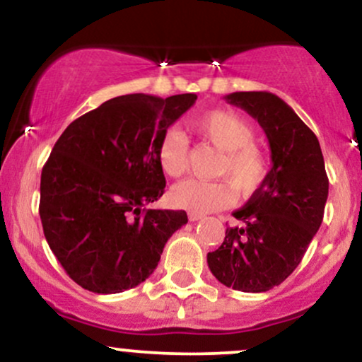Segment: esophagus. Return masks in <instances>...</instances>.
Returning <instances> with one entry per match:
<instances>
[{
	"label": "esophagus",
	"mask_w": 362,
	"mask_h": 362,
	"mask_svg": "<svg viewBox=\"0 0 362 362\" xmlns=\"http://www.w3.org/2000/svg\"><path fill=\"white\" fill-rule=\"evenodd\" d=\"M189 219H190V221H199V219H202V214L189 213Z\"/></svg>",
	"instance_id": "obj_1"
}]
</instances>
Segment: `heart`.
Masks as SVG:
<instances>
[{"instance_id":"b5f03b06","label":"heart","mask_w":362,"mask_h":362,"mask_svg":"<svg viewBox=\"0 0 362 362\" xmlns=\"http://www.w3.org/2000/svg\"><path fill=\"white\" fill-rule=\"evenodd\" d=\"M189 126L201 139L223 151L218 175L224 180H184L172 189V202L180 209L204 214L224 209L242 194H253L265 184L271 170L269 156L253 144L255 131L230 110H209L195 115ZM156 158L168 177H182L189 168V143L177 129H168L156 144Z\"/></svg>"}]
</instances>
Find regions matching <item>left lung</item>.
<instances>
[{"label":"left lung","mask_w":362,"mask_h":362,"mask_svg":"<svg viewBox=\"0 0 362 362\" xmlns=\"http://www.w3.org/2000/svg\"><path fill=\"white\" fill-rule=\"evenodd\" d=\"M226 102L257 119L271 146L267 180L233 216L207 265L221 284L243 293L279 286L300 265L317 235L328 197V177L315 132L269 91H235Z\"/></svg>","instance_id":"8db88e82"}]
</instances>
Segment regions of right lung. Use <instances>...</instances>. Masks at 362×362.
I'll list each match as a JSON object with an SVG mask.
<instances>
[{
    "label": "right lung",
    "instance_id": "add662e5",
    "mask_svg": "<svg viewBox=\"0 0 362 362\" xmlns=\"http://www.w3.org/2000/svg\"><path fill=\"white\" fill-rule=\"evenodd\" d=\"M197 100L132 93L73 120L40 175L44 235L66 274L81 288L115 294L156 269L185 211L144 209L165 192L156 144Z\"/></svg>",
    "mask_w": 362,
    "mask_h": 362
}]
</instances>
